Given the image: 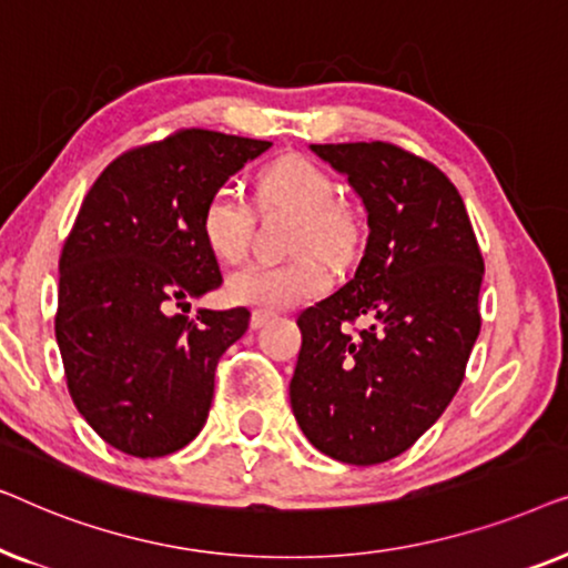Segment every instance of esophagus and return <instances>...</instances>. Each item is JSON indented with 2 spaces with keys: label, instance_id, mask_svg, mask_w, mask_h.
Instances as JSON below:
<instances>
[{
  "label": "esophagus",
  "instance_id": "obj_1",
  "mask_svg": "<svg viewBox=\"0 0 568 568\" xmlns=\"http://www.w3.org/2000/svg\"><path fill=\"white\" fill-rule=\"evenodd\" d=\"M271 317H274V315L266 313V310H253V315H251V328L258 331L261 325H266V323L271 321Z\"/></svg>",
  "mask_w": 568,
  "mask_h": 568
}]
</instances>
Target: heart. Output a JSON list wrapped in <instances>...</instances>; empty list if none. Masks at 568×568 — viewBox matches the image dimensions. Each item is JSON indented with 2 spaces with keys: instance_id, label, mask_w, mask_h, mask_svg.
Listing matches in <instances>:
<instances>
[{
  "instance_id": "b5f03b06",
  "label": "heart",
  "mask_w": 568,
  "mask_h": 568,
  "mask_svg": "<svg viewBox=\"0 0 568 568\" xmlns=\"http://www.w3.org/2000/svg\"><path fill=\"white\" fill-rule=\"evenodd\" d=\"M261 199L266 204L286 206L302 216L297 251H317L328 258L352 253L356 230L338 204V183L328 170L302 154H286L261 170ZM251 209L232 185L209 193L199 216V235L206 251L224 263H235L251 243ZM331 286V271L323 258L305 255L290 263L255 261L232 271L224 282V297L232 305L274 313L321 297Z\"/></svg>"
}]
</instances>
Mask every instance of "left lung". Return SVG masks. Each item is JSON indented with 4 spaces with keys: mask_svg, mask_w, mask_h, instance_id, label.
<instances>
[{
    "mask_svg": "<svg viewBox=\"0 0 568 568\" xmlns=\"http://www.w3.org/2000/svg\"><path fill=\"white\" fill-rule=\"evenodd\" d=\"M367 212L356 274L297 317L290 383L300 429L323 455L377 465L445 414L480 331L476 235L449 178L385 142L310 144ZM364 320L352 334L347 323Z\"/></svg>",
    "mask_w": 568,
    "mask_h": 568,
    "instance_id": "8db88e82",
    "label": "left lung"
}]
</instances>
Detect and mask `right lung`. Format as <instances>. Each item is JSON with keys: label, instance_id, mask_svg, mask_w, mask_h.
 <instances>
[{"label": "right lung", "instance_id": "add662e5", "mask_svg": "<svg viewBox=\"0 0 568 568\" xmlns=\"http://www.w3.org/2000/svg\"><path fill=\"white\" fill-rule=\"evenodd\" d=\"M271 142L185 129L108 165L59 261L57 344L74 406L108 445L162 457L196 439L245 307L183 315L222 284L204 201Z\"/></svg>", "mask_w": 568, "mask_h": 568}]
</instances>
